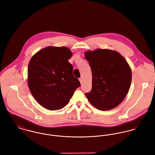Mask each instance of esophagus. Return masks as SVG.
I'll use <instances>...</instances> for the list:
<instances>
[{
    "mask_svg": "<svg viewBox=\"0 0 155 155\" xmlns=\"http://www.w3.org/2000/svg\"><path fill=\"white\" fill-rule=\"evenodd\" d=\"M79 81H80V82L81 83H82V81H83L82 78H79Z\"/></svg>",
    "mask_w": 155,
    "mask_h": 155,
    "instance_id": "obj_1",
    "label": "esophagus"
}]
</instances>
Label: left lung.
I'll return each mask as SVG.
<instances>
[{"label": "left lung", "instance_id": "8db88e82", "mask_svg": "<svg viewBox=\"0 0 155 155\" xmlns=\"http://www.w3.org/2000/svg\"><path fill=\"white\" fill-rule=\"evenodd\" d=\"M92 73V88L86 93L90 103L101 110L112 109L125 97L132 73L127 61L117 51L97 49L85 52Z\"/></svg>", "mask_w": 155, "mask_h": 155}]
</instances>
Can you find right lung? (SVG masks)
I'll return each instance as SVG.
<instances>
[{
	"label": "right lung",
	"mask_w": 155,
	"mask_h": 155,
	"mask_svg": "<svg viewBox=\"0 0 155 155\" xmlns=\"http://www.w3.org/2000/svg\"><path fill=\"white\" fill-rule=\"evenodd\" d=\"M72 55L67 47H46L31 58L28 67V85L37 102L51 110L68 103L80 86L68 62Z\"/></svg>",
	"instance_id": "add662e5"
}]
</instances>
